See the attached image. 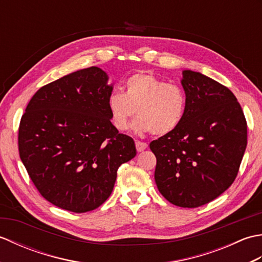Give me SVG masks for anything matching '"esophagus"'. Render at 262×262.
<instances>
[{
	"label": "esophagus",
	"instance_id": "obj_1",
	"mask_svg": "<svg viewBox=\"0 0 262 262\" xmlns=\"http://www.w3.org/2000/svg\"><path fill=\"white\" fill-rule=\"evenodd\" d=\"M135 144H136V149H137V152H143L144 149H145V148L147 147V144H146V143H144V142L136 141V142H135Z\"/></svg>",
	"mask_w": 262,
	"mask_h": 262
}]
</instances>
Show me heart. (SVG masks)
Segmentation results:
<instances>
[{
  "instance_id": "b5f03b06",
  "label": "heart",
  "mask_w": 262,
  "mask_h": 262,
  "mask_svg": "<svg viewBox=\"0 0 262 262\" xmlns=\"http://www.w3.org/2000/svg\"><path fill=\"white\" fill-rule=\"evenodd\" d=\"M108 109L118 130L127 129L137 111L136 132L163 136L177 129L185 118L187 97L180 85L151 73H136L125 81L124 92L110 93Z\"/></svg>"
}]
</instances>
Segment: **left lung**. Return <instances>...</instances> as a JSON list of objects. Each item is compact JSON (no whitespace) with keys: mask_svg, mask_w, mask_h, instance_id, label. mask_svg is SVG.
<instances>
[{"mask_svg":"<svg viewBox=\"0 0 262 262\" xmlns=\"http://www.w3.org/2000/svg\"><path fill=\"white\" fill-rule=\"evenodd\" d=\"M187 97L180 126L149 143L161 194L179 207L217 198L237 176L248 143L247 120L230 89L198 72L183 71Z\"/></svg>","mask_w":262,"mask_h":262,"instance_id":"1","label":"left lung"}]
</instances>
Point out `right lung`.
<instances>
[{"instance_id": "add662e5", "label": "right lung", "mask_w": 262, "mask_h": 262, "mask_svg": "<svg viewBox=\"0 0 262 262\" xmlns=\"http://www.w3.org/2000/svg\"><path fill=\"white\" fill-rule=\"evenodd\" d=\"M107 81L96 66L74 72L39 89L21 117L20 159L39 193L62 209L101 206L117 170L136 155L133 138L111 124Z\"/></svg>"}]
</instances>
